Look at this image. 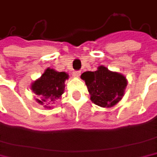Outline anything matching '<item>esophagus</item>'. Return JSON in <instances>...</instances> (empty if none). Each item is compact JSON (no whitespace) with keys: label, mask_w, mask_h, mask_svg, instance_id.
I'll list each match as a JSON object with an SVG mask.
<instances>
[{"label":"esophagus","mask_w":157,"mask_h":157,"mask_svg":"<svg viewBox=\"0 0 157 157\" xmlns=\"http://www.w3.org/2000/svg\"><path fill=\"white\" fill-rule=\"evenodd\" d=\"M81 75V72L80 71H75L74 72V76L75 77H79Z\"/></svg>","instance_id":"obj_1"}]
</instances>
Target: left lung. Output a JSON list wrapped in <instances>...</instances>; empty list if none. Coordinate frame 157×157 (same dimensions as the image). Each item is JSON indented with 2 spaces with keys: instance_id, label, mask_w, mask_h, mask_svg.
Segmentation results:
<instances>
[{
  "instance_id": "obj_1",
  "label": "left lung",
  "mask_w": 157,
  "mask_h": 157,
  "mask_svg": "<svg viewBox=\"0 0 157 157\" xmlns=\"http://www.w3.org/2000/svg\"><path fill=\"white\" fill-rule=\"evenodd\" d=\"M81 77L85 81L92 102L101 107H113L124 96L127 85L126 77L117 72L99 66L97 71H87Z\"/></svg>"
}]
</instances>
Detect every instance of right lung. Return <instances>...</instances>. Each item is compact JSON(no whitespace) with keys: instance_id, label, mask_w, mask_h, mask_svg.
I'll list each match as a JSON object with an SVG mask.
<instances>
[{"instance_id":"add662e5","label":"right lung","mask_w":157,"mask_h":157,"mask_svg":"<svg viewBox=\"0 0 157 157\" xmlns=\"http://www.w3.org/2000/svg\"><path fill=\"white\" fill-rule=\"evenodd\" d=\"M67 78L68 75L65 72L55 71L48 67L41 77L31 84V90L37 95V102L44 105H50L55 99L59 98L64 93L65 81ZM44 107L50 108L47 105Z\"/></svg>"}]
</instances>
